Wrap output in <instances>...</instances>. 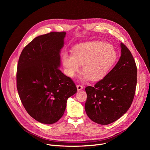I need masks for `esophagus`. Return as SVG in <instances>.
I'll list each match as a JSON object with an SVG mask.
<instances>
[{
  "label": "esophagus",
  "mask_w": 150,
  "mask_h": 150,
  "mask_svg": "<svg viewBox=\"0 0 150 150\" xmlns=\"http://www.w3.org/2000/svg\"><path fill=\"white\" fill-rule=\"evenodd\" d=\"M76 88H77V90L78 91H81L83 89V86H81V85H77L76 86Z\"/></svg>",
  "instance_id": "1"
}]
</instances>
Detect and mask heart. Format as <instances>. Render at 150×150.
Listing matches in <instances>:
<instances>
[{"label":"heart","instance_id":"obj_1","mask_svg":"<svg viewBox=\"0 0 150 150\" xmlns=\"http://www.w3.org/2000/svg\"><path fill=\"white\" fill-rule=\"evenodd\" d=\"M117 58L111 45L104 41H92L80 44L73 49V54L63 53L62 61L66 72L75 76L83 64L81 80H100L108 74Z\"/></svg>","mask_w":150,"mask_h":150}]
</instances>
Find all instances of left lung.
I'll return each mask as SVG.
<instances>
[{"instance_id": "1", "label": "left lung", "mask_w": 150, "mask_h": 150, "mask_svg": "<svg viewBox=\"0 0 150 150\" xmlns=\"http://www.w3.org/2000/svg\"><path fill=\"white\" fill-rule=\"evenodd\" d=\"M121 57L114 67L96 85L85 88V111L100 125L116 121L130 108L137 84V67L129 49L120 44Z\"/></svg>"}]
</instances>
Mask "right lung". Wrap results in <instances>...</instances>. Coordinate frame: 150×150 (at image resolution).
<instances>
[{"label": "right lung", "instance_id": "obj_1", "mask_svg": "<svg viewBox=\"0 0 150 150\" xmlns=\"http://www.w3.org/2000/svg\"><path fill=\"white\" fill-rule=\"evenodd\" d=\"M66 32L35 38L23 49L18 61L17 89L28 114L38 122L53 124L64 113L68 98L77 89L59 69Z\"/></svg>", "mask_w": 150, "mask_h": 150}]
</instances>
